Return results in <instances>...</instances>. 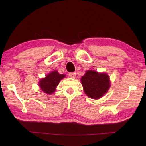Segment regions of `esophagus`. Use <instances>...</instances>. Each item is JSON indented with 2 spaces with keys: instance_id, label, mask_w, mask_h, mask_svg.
I'll list each match as a JSON object with an SVG mask.
<instances>
[{
  "instance_id": "1",
  "label": "esophagus",
  "mask_w": 146,
  "mask_h": 146,
  "mask_svg": "<svg viewBox=\"0 0 146 146\" xmlns=\"http://www.w3.org/2000/svg\"><path fill=\"white\" fill-rule=\"evenodd\" d=\"M69 76L71 78H75L76 77V73H69Z\"/></svg>"
}]
</instances>
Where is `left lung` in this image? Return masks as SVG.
Wrapping results in <instances>:
<instances>
[{
  "instance_id": "8db88e82",
  "label": "left lung",
  "mask_w": 146,
  "mask_h": 146,
  "mask_svg": "<svg viewBox=\"0 0 146 146\" xmlns=\"http://www.w3.org/2000/svg\"><path fill=\"white\" fill-rule=\"evenodd\" d=\"M81 82L86 95L93 99H98L107 93L110 88V77L106 73H98L88 70L81 77Z\"/></svg>"
}]
</instances>
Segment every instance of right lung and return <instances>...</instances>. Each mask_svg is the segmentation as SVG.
<instances>
[{"label":"right lung","instance_id":"obj_1","mask_svg":"<svg viewBox=\"0 0 146 146\" xmlns=\"http://www.w3.org/2000/svg\"><path fill=\"white\" fill-rule=\"evenodd\" d=\"M65 76L64 74H60L57 71H53L48 74L45 78L40 79L38 86L44 93L50 95L56 90V86Z\"/></svg>","mask_w":146,"mask_h":146}]
</instances>
